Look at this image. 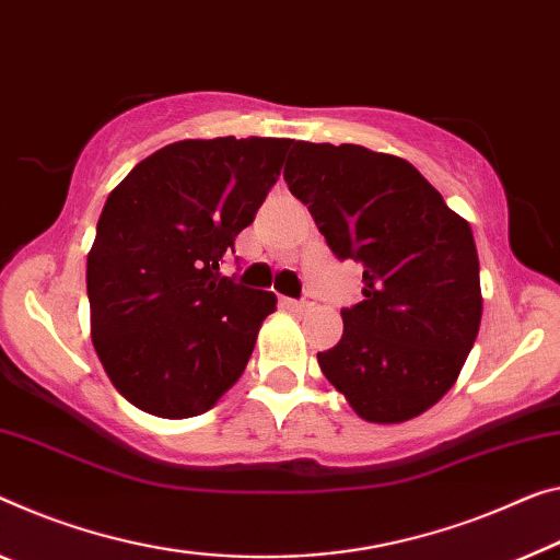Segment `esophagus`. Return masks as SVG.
Instances as JSON below:
<instances>
[{"label": "esophagus", "instance_id": "1", "mask_svg": "<svg viewBox=\"0 0 560 560\" xmlns=\"http://www.w3.org/2000/svg\"><path fill=\"white\" fill-rule=\"evenodd\" d=\"M285 305L292 310V313H307L313 310V300H285Z\"/></svg>", "mask_w": 560, "mask_h": 560}]
</instances>
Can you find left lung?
Here are the masks:
<instances>
[{"mask_svg": "<svg viewBox=\"0 0 560 560\" xmlns=\"http://www.w3.org/2000/svg\"><path fill=\"white\" fill-rule=\"evenodd\" d=\"M285 183L340 260L363 265V300L323 375L368 423H402L458 381L483 313L472 232L402 158L292 142Z\"/></svg>", "mask_w": 560, "mask_h": 560, "instance_id": "obj_1", "label": "left lung"}]
</instances>
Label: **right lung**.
<instances>
[{"mask_svg": "<svg viewBox=\"0 0 560 560\" xmlns=\"http://www.w3.org/2000/svg\"><path fill=\"white\" fill-rule=\"evenodd\" d=\"M285 137L179 140L109 192L88 255L92 342L117 393L192 418L243 375L278 298L220 275L278 183Z\"/></svg>", "mask_w": 560, "mask_h": 560, "instance_id": "1", "label": "right lung"}]
</instances>
